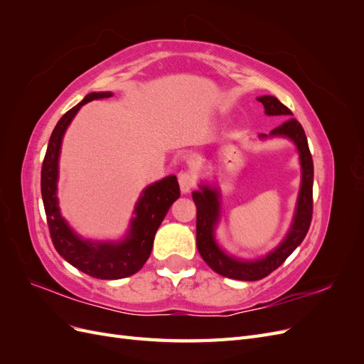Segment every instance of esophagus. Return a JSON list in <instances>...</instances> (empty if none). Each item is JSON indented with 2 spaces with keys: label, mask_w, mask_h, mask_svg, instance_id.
I'll use <instances>...</instances> for the list:
<instances>
[{
  "label": "esophagus",
  "mask_w": 364,
  "mask_h": 364,
  "mask_svg": "<svg viewBox=\"0 0 364 364\" xmlns=\"http://www.w3.org/2000/svg\"><path fill=\"white\" fill-rule=\"evenodd\" d=\"M197 183V179H196V174L190 170L186 171H182L179 173V185H181V191L185 194V193H190L194 186Z\"/></svg>",
  "instance_id": "obj_1"
}]
</instances>
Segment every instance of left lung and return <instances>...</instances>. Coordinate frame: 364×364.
<instances>
[{
	"instance_id": "1",
	"label": "left lung",
	"mask_w": 364,
	"mask_h": 364,
	"mask_svg": "<svg viewBox=\"0 0 364 364\" xmlns=\"http://www.w3.org/2000/svg\"><path fill=\"white\" fill-rule=\"evenodd\" d=\"M257 100L262 103L267 115H279L281 118H287L278 127L270 132V136H285L291 139L297 151H299L301 168H302V182L301 191L297 197V205L293 217V223L287 237L282 243L272 250L267 257L245 261L229 257L218 247L214 238V229L220 215V193L217 188H211L208 185H200V191L193 193V200L197 206V220H196V245L199 249L200 257L214 272L226 278L240 279V281H258L269 277L277 270L281 264L287 259L293 250L299 246L308 229L311 225L313 217V158L310 149H308L306 135L296 118H289L293 112L287 106H284L277 97L262 95ZM259 138H267V135L261 134Z\"/></svg>"
}]
</instances>
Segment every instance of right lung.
Segmentation results:
<instances>
[{
    "label": "right lung",
    "mask_w": 364,
    "mask_h": 364,
    "mask_svg": "<svg viewBox=\"0 0 364 364\" xmlns=\"http://www.w3.org/2000/svg\"><path fill=\"white\" fill-rule=\"evenodd\" d=\"M112 97L111 92H91L58 121L48 141L41 171V193L54 247L71 266L97 279H121L136 273L150 257L155 234L181 190L176 176L149 185L135 206L127 237L118 243L83 240L65 222L58 205L59 155L65 130L79 109L87 102Z\"/></svg>",
    "instance_id": "1"
}]
</instances>
